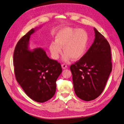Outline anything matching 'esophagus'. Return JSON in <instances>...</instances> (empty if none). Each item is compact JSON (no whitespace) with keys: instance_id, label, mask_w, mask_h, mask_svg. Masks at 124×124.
<instances>
[{"instance_id":"obj_1","label":"esophagus","mask_w":124,"mask_h":124,"mask_svg":"<svg viewBox=\"0 0 124 124\" xmlns=\"http://www.w3.org/2000/svg\"><path fill=\"white\" fill-rule=\"evenodd\" d=\"M62 67L63 69H65L67 67V65H66V63H63L62 65Z\"/></svg>"}]
</instances>
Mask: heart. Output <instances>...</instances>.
Wrapping results in <instances>:
<instances>
[{
	"label": "heart",
	"mask_w": 124,
	"mask_h": 124,
	"mask_svg": "<svg viewBox=\"0 0 124 124\" xmlns=\"http://www.w3.org/2000/svg\"><path fill=\"white\" fill-rule=\"evenodd\" d=\"M88 41V34L84 29L66 28L57 34L55 40L51 42L49 49L55 59L59 58L63 47L64 61H68L70 57L76 60L84 55Z\"/></svg>",
	"instance_id": "obj_1"
}]
</instances>
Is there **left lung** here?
Here are the masks:
<instances>
[{"label":"left lung","instance_id":"8db88e82","mask_svg":"<svg viewBox=\"0 0 124 124\" xmlns=\"http://www.w3.org/2000/svg\"><path fill=\"white\" fill-rule=\"evenodd\" d=\"M94 30L95 38L90 48L70 68L76 95L85 101L95 100L101 94L112 71L109 42L95 28Z\"/></svg>","mask_w":124,"mask_h":124}]
</instances>
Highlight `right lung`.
Listing matches in <instances>:
<instances>
[{
	"label": "right lung",
	"instance_id": "add662e5",
	"mask_svg": "<svg viewBox=\"0 0 124 124\" xmlns=\"http://www.w3.org/2000/svg\"><path fill=\"white\" fill-rule=\"evenodd\" d=\"M37 29H31L17 42L13 64L16 79L26 94L38 103H44L54 95L62 68L60 63L49 58L42 48L30 50V38Z\"/></svg>",
	"mask_w": 124,
	"mask_h": 124
}]
</instances>
